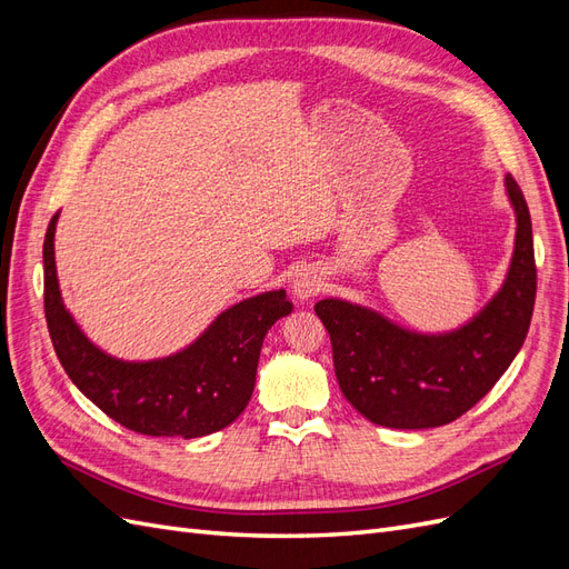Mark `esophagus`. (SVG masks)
<instances>
[{
    "label": "esophagus",
    "instance_id": "1",
    "mask_svg": "<svg viewBox=\"0 0 569 569\" xmlns=\"http://www.w3.org/2000/svg\"><path fill=\"white\" fill-rule=\"evenodd\" d=\"M320 289H322V278L318 274V270H313V268L299 270L295 274V280H291V295H295L297 301L313 299Z\"/></svg>",
    "mask_w": 569,
    "mask_h": 569
}]
</instances>
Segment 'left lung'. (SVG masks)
Listing matches in <instances>:
<instances>
[{
  "label": "left lung",
  "instance_id": "8db88e82",
  "mask_svg": "<svg viewBox=\"0 0 569 569\" xmlns=\"http://www.w3.org/2000/svg\"><path fill=\"white\" fill-rule=\"evenodd\" d=\"M506 189L518 218L508 278L460 330L418 335L349 301L316 303L330 332L339 389L370 422L393 429L449 425L485 399L522 349L537 299V263L522 189L512 176H506Z\"/></svg>",
  "mask_w": 569,
  "mask_h": 569
}]
</instances>
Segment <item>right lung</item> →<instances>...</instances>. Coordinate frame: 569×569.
Here are the masks:
<instances>
[{
	"label": "right lung",
	"instance_id": "1",
	"mask_svg": "<svg viewBox=\"0 0 569 569\" xmlns=\"http://www.w3.org/2000/svg\"><path fill=\"white\" fill-rule=\"evenodd\" d=\"M44 234V318L66 375L123 427L147 437L194 439L239 418L256 385L258 356L270 327L291 313L284 289L239 301L184 351L126 363L99 351L66 311L54 266V230Z\"/></svg>",
	"mask_w": 569,
	"mask_h": 569
}]
</instances>
